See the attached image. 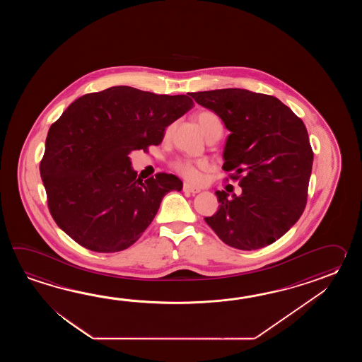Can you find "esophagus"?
<instances>
[{
	"label": "esophagus",
	"mask_w": 362,
	"mask_h": 362,
	"mask_svg": "<svg viewBox=\"0 0 362 362\" xmlns=\"http://www.w3.org/2000/svg\"><path fill=\"white\" fill-rule=\"evenodd\" d=\"M184 192H190V194H197V192H200V189H198V187H194L192 185L184 184Z\"/></svg>",
	"instance_id": "1"
}]
</instances>
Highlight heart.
I'll return each mask as SVG.
<instances>
[{
	"instance_id": "obj_1",
	"label": "heart",
	"mask_w": 362,
	"mask_h": 362,
	"mask_svg": "<svg viewBox=\"0 0 362 362\" xmlns=\"http://www.w3.org/2000/svg\"><path fill=\"white\" fill-rule=\"evenodd\" d=\"M195 120H197V123L199 124L200 129L206 136L215 129H221L220 119L211 111H202L199 114H197ZM173 167L185 180L190 181V182H198L200 180V170L208 168L206 162H192L189 159H178L173 164Z\"/></svg>"
}]
</instances>
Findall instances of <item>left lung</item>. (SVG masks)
<instances>
[{
	"label": "left lung",
	"instance_id": "obj_1",
	"mask_svg": "<svg viewBox=\"0 0 362 362\" xmlns=\"http://www.w3.org/2000/svg\"><path fill=\"white\" fill-rule=\"evenodd\" d=\"M230 134L223 168L239 180L237 195L216 192L218 209L204 217L228 246L251 251L290 230L307 204L313 151L307 128L281 100L247 89L190 93Z\"/></svg>",
	"mask_w": 362,
	"mask_h": 362
}]
</instances>
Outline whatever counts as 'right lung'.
I'll return each mask as SVG.
<instances>
[{
	"label": "right lung",
	"instance_id": "1",
	"mask_svg": "<svg viewBox=\"0 0 362 362\" xmlns=\"http://www.w3.org/2000/svg\"><path fill=\"white\" fill-rule=\"evenodd\" d=\"M194 106L167 95L112 86L71 103L47 133L40 173L57 225L95 252L132 246L154 220L175 175L137 178L131 154L162 142L165 128Z\"/></svg>",
	"mask_w": 362,
	"mask_h": 362
}]
</instances>
